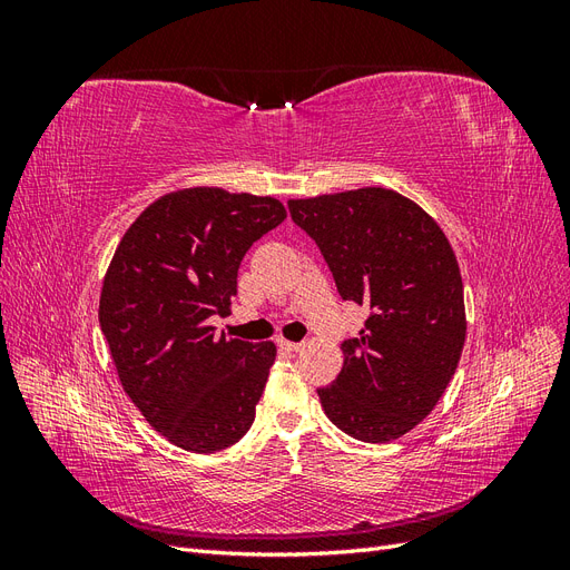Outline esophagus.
<instances>
[{"label":"esophagus","mask_w":570,"mask_h":570,"mask_svg":"<svg viewBox=\"0 0 570 570\" xmlns=\"http://www.w3.org/2000/svg\"><path fill=\"white\" fill-rule=\"evenodd\" d=\"M278 347L285 352H299L302 350V342H289V340H278Z\"/></svg>","instance_id":"esophagus-1"}]
</instances>
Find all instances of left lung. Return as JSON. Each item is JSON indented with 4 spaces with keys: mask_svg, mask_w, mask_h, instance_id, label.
Listing matches in <instances>:
<instances>
[{
    "mask_svg": "<svg viewBox=\"0 0 570 570\" xmlns=\"http://www.w3.org/2000/svg\"><path fill=\"white\" fill-rule=\"evenodd\" d=\"M342 299L371 308L321 406L342 433L390 442L416 428L450 385L465 342L463 283L450 239L416 202L385 187L289 199Z\"/></svg>",
    "mask_w": 570,
    "mask_h": 570,
    "instance_id": "left-lung-1",
    "label": "left lung"
}]
</instances>
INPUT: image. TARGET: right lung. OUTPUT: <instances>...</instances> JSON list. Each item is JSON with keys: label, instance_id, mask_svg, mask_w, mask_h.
I'll return each mask as SVG.
<instances>
[{"label": "right lung", "instance_id": "right-lung-1", "mask_svg": "<svg viewBox=\"0 0 570 570\" xmlns=\"http://www.w3.org/2000/svg\"><path fill=\"white\" fill-rule=\"evenodd\" d=\"M287 212L275 197L185 187L151 202L120 237L101 283L99 325L130 402L185 452L214 454L254 423L273 342L216 335L237 268Z\"/></svg>", "mask_w": 570, "mask_h": 570}]
</instances>
